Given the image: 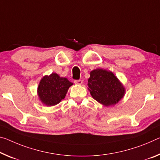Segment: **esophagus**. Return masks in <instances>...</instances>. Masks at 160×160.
Here are the masks:
<instances>
[{
    "label": "esophagus",
    "mask_w": 160,
    "mask_h": 160,
    "mask_svg": "<svg viewBox=\"0 0 160 160\" xmlns=\"http://www.w3.org/2000/svg\"><path fill=\"white\" fill-rule=\"evenodd\" d=\"M75 83L77 85H82V80H75Z\"/></svg>",
    "instance_id": "1"
}]
</instances>
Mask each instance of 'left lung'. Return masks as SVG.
Here are the masks:
<instances>
[{
  "label": "left lung",
  "mask_w": 160,
  "mask_h": 160,
  "mask_svg": "<svg viewBox=\"0 0 160 160\" xmlns=\"http://www.w3.org/2000/svg\"><path fill=\"white\" fill-rule=\"evenodd\" d=\"M88 78V90L93 99L105 107L118 104L125 94V88L112 72L102 68L92 70Z\"/></svg>",
  "instance_id": "left-lung-1"
}]
</instances>
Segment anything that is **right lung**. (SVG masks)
<instances>
[{"label": "right lung", "mask_w": 160, "mask_h": 160, "mask_svg": "<svg viewBox=\"0 0 160 160\" xmlns=\"http://www.w3.org/2000/svg\"><path fill=\"white\" fill-rule=\"evenodd\" d=\"M72 85L66 78L52 72L50 75L43 76L40 80L37 90L38 96L43 105L48 107L56 105L65 98Z\"/></svg>", "instance_id": "right-lung-1"}]
</instances>
